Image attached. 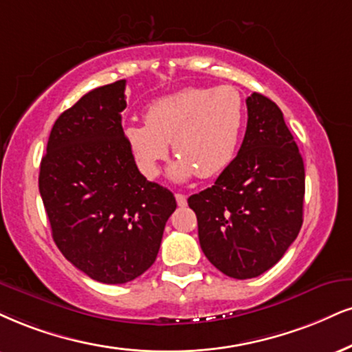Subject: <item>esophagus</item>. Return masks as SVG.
Returning a JSON list of instances; mask_svg holds the SVG:
<instances>
[{
  "label": "esophagus",
  "mask_w": 352,
  "mask_h": 352,
  "mask_svg": "<svg viewBox=\"0 0 352 352\" xmlns=\"http://www.w3.org/2000/svg\"><path fill=\"white\" fill-rule=\"evenodd\" d=\"M176 202H177V206L179 207H184L186 204H188V197L184 196V194H176Z\"/></svg>",
  "instance_id": "1"
}]
</instances>
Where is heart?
<instances>
[{"label": "heart", "instance_id": "1", "mask_svg": "<svg viewBox=\"0 0 352 352\" xmlns=\"http://www.w3.org/2000/svg\"><path fill=\"white\" fill-rule=\"evenodd\" d=\"M246 122V106L235 86L184 88L156 99L145 112V124H127L124 140L140 171L150 179L160 175L169 143L179 160L169 175L188 181L214 177L238 153Z\"/></svg>", "mask_w": 352, "mask_h": 352}]
</instances>
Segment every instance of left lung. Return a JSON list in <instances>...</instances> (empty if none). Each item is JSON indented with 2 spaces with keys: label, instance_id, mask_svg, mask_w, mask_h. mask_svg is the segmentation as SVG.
I'll list each match as a JSON object with an SVG mask.
<instances>
[{
  "label": "left lung",
  "instance_id": "obj_1",
  "mask_svg": "<svg viewBox=\"0 0 352 352\" xmlns=\"http://www.w3.org/2000/svg\"><path fill=\"white\" fill-rule=\"evenodd\" d=\"M232 164L188 199L204 254L225 276H261L284 256L303 222L305 168L276 102L253 93Z\"/></svg>",
  "mask_w": 352,
  "mask_h": 352
}]
</instances>
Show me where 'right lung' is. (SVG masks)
<instances>
[{"instance_id":"add662e5","label":"right lung","mask_w":352,"mask_h":352,"mask_svg":"<svg viewBox=\"0 0 352 352\" xmlns=\"http://www.w3.org/2000/svg\"><path fill=\"white\" fill-rule=\"evenodd\" d=\"M125 80L89 91L60 114L38 190L55 245L102 284H125L155 263L176 210L171 190L138 171L124 140Z\"/></svg>"}]
</instances>
